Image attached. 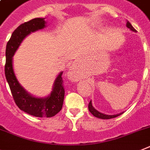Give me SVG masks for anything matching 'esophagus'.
<instances>
[{
  "mask_svg": "<svg viewBox=\"0 0 150 150\" xmlns=\"http://www.w3.org/2000/svg\"><path fill=\"white\" fill-rule=\"evenodd\" d=\"M67 77L68 79L71 81H78L80 78H79V75L77 72L76 69L75 68H71V69H69V71H68L67 73Z\"/></svg>",
  "mask_w": 150,
  "mask_h": 150,
  "instance_id": "34e87169",
  "label": "esophagus"
}]
</instances>
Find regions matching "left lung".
<instances>
[{"label":"left lung","mask_w":150,"mask_h":150,"mask_svg":"<svg viewBox=\"0 0 150 150\" xmlns=\"http://www.w3.org/2000/svg\"><path fill=\"white\" fill-rule=\"evenodd\" d=\"M126 26L129 28L131 31H132V32H137L136 29H135V28L131 25V24L128 22V21L127 22ZM88 109H89V111L91 112V113L93 115V116L97 117V118H101V119H110V118H115V117L117 116H119L120 115H122V113H124V112H122L121 113H118V114H116V115H106V114H103V113H101L100 112L97 111V109H95L94 107L92 106V102H91V100L90 101L89 104H88Z\"/></svg>","instance_id":"obj_1"}]
</instances>
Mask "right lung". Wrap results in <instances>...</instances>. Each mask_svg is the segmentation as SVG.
Wrapping results in <instances>:
<instances>
[{
	"label": "right lung",
	"instance_id": "add662e5",
	"mask_svg": "<svg viewBox=\"0 0 150 150\" xmlns=\"http://www.w3.org/2000/svg\"><path fill=\"white\" fill-rule=\"evenodd\" d=\"M45 18H35L21 24L13 32L6 47L5 76L16 104L25 112L35 117L54 116L62 107L65 91L61 71L56 78L50 93L46 97H36L30 94L19 84L13 66V57L21 43L28 35L46 27Z\"/></svg>",
	"mask_w": 150,
	"mask_h": 150
}]
</instances>
